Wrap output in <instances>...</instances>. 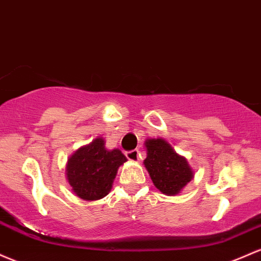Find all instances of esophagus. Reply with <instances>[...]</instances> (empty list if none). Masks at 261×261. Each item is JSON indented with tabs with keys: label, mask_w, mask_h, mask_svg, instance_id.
Segmentation results:
<instances>
[{
	"label": "esophagus",
	"mask_w": 261,
	"mask_h": 261,
	"mask_svg": "<svg viewBox=\"0 0 261 261\" xmlns=\"http://www.w3.org/2000/svg\"><path fill=\"white\" fill-rule=\"evenodd\" d=\"M139 150H133V151H127L126 152V157H127V160H130V161H139Z\"/></svg>",
	"instance_id": "34e87169"
}]
</instances>
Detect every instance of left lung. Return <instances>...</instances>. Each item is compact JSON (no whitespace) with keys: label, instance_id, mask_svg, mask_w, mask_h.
Listing matches in <instances>:
<instances>
[{"label":"left lung","instance_id":"1","mask_svg":"<svg viewBox=\"0 0 261 261\" xmlns=\"http://www.w3.org/2000/svg\"><path fill=\"white\" fill-rule=\"evenodd\" d=\"M145 145L147 157L144 165L154 187L167 196L178 194L194 176L186 157L163 139H147Z\"/></svg>","mask_w":261,"mask_h":261}]
</instances>
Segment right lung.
Masks as SVG:
<instances>
[{
    "instance_id": "add662e5",
    "label": "right lung",
    "mask_w": 261,
    "mask_h": 261,
    "mask_svg": "<svg viewBox=\"0 0 261 261\" xmlns=\"http://www.w3.org/2000/svg\"><path fill=\"white\" fill-rule=\"evenodd\" d=\"M127 161L119 150H107L102 137L78 148L69 157L65 174L71 190L79 198L96 200L108 196L117 170Z\"/></svg>"
}]
</instances>
